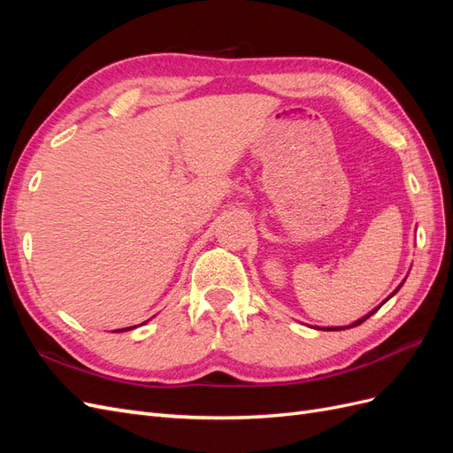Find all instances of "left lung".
Instances as JSON below:
<instances>
[{"instance_id": "1", "label": "left lung", "mask_w": 453, "mask_h": 453, "mask_svg": "<svg viewBox=\"0 0 453 453\" xmlns=\"http://www.w3.org/2000/svg\"><path fill=\"white\" fill-rule=\"evenodd\" d=\"M376 310H378V308H376ZM376 310H374V311H376ZM374 311H372V313H374ZM372 313H368L366 318H363V319H359V321H355V323H353V325H349V326H357V325H361V323H363V321H366ZM326 331H342V326H340V328H338V326H336V328H326Z\"/></svg>"}]
</instances>
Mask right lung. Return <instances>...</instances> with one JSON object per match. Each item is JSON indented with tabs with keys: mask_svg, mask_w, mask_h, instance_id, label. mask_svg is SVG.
I'll use <instances>...</instances> for the list:
<instances>
[{
	"mask_svg": "<svg viewBox=\"0 0 453 453\" xmlns=\"http://www.w3.org/2000/svg\"><path fill=\"white\" fill-rule=\"evenodd\" d=\"M120 331H128V328H120Z\"/></svg>",
	"mask_w": 453,
	"mask_h": 453,
	"instance_id": "right-lung-1",
	"label": "right lung"
}]
</instances>
